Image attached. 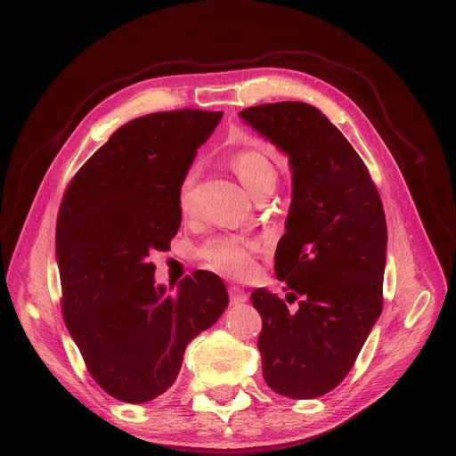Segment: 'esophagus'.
<instances>
[{"label": "esophagus", "mask_w": 456, "mask_h": 456, "mask_svg": "<svg viewBox=\"0 0 456 456\" xmlns=\"http://www.w3.org/2000/svg\"><path fill=\"white\" fill-rule=\"evenodd\" d=\"M229 299H231V303H234V305L246 303V301H248V294H246L242 289H238V286H229Z\"/></svg>", "instance_id": "obj_1"}]
</instances>
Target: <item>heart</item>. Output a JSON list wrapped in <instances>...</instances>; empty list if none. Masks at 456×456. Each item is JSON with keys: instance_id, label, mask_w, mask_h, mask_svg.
I'll list each match as a JSON object with an SVG mask.
<instances>
[{"instance_id": "obj_1", "label": "heart", "mask_w": 456, "mask_h": 456, "mask_svg": "<svg viewBox=\"0 0 456 456\" xmlns=\"http://www.w3.org/2000/svg\"><path fill=\"white\" fill-rule=\"evenodd\" d=\"M229 167L253 198L272 191L277 184L275 164L256 150H242L229 157ZM177 208L183 218L198 214V172L188 170L177 186ZM258 242L248 236H216L200 248V256L222 275L242 279L255 270Z\"/></svg>"}]
</instances>
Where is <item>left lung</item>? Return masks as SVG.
I'll list each match as a JSON object with an SVG mask.
<instances>
[{"instance_id": "1", "label": "left lung", "mask_w": 456, "mask_h": 456, "mask_svg": "<svg viewBox=\"0 0 456 456\" xmlns=\"http://www.w3.org/2000/svg\"><path fill=\"white\" fill-rule=\"evenodd\" d=\"M240 116L289 153L294 172L275 251L277 279L290 294H251L262 318V371L273 392L314 399L346 379L380 316L385 208L361 155L316 107L279 102Z\"/></svg>"}]
</instances>
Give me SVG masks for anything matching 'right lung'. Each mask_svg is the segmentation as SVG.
<instances>
[{"mask_svg":"<svg viewBox=\"0 0 456 456\" xmlns=\"http://www.w3.org/2000/svg\"><path fill=\"white\" fill-rule=\"evenodd\" d=\"M224 112L179 109L131 119L71 177L57 216L61 308L92 379L124 403L174 385L186 346L227 306L205 270L175 292L153 284L150 255L181 225L177 186Z\"/></svg>","mask_w":456,"mask_h":456,"instance_id":"add662e5","label":"right lung"}]
</instances>
